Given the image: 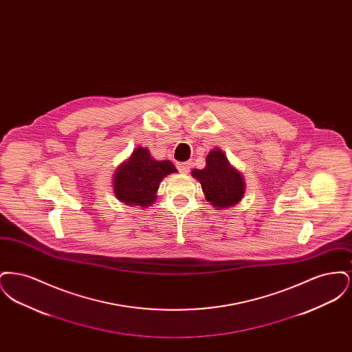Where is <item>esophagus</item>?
<instances>
[{"instance_id": "34e87169", "label": "esophagus", "mask_w": 352, "mask_h": 352, "mask_svg": "<svg viewBox=\"0 0 352 352\" xmlns=\"http://www.w3.org/2000/svg\"><path fill=\"white\" fill-rule=\"evenodd\" d=\"M178 168H179V171H181V173L187 174V173L190 171V164H188V162H182V164H178Z\"/></svg>"}]
</instances>
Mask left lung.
<instances>
[{"label":"left lung","instance_id":"8db88e82","mask_svg":"<svg viewBox=\"0 0 352 352\" xmlns=\"http://www.w3.org/2000/svg\"><path fill=\"white\" fill-rule=\"evenodd\" d=\"M191 175L201 182L203 194L217 210H227L243 199L245 182L223 151L214 148L206 157L204 168H194Z\"/></svg>","mask_w":352,"mask_h":352}]
</instances>
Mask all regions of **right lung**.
I'll list each match as a JSON object with an SVG mask.
<instances>
[{
    "mask_svg": "<svg viewBox=\"0 0 352 352\" xmlns=\"http://www.w3.org/2000/svg\"><path fill=\"white\" fill-rule=\"evenodd\" d=\"M177 171L168 160L157 161L149 149L138 146L116 168L113 192L121 203L148 208L157 199V191L164 178Z\"/></svg>",
    "mask_w": 352,
    "mask_h": 352,
    "instance_id": "right-lung-1",
    "label": "right lung"
}]
</instances>
